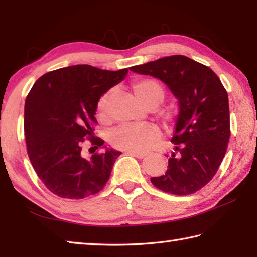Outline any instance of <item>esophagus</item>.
<instances>
[{"instance_id": "esophagus-1", "label": "esophagus", "mask_w": 257, "mask_h": 257, "mask_svg": "<svg viewBox=\"0 0 257 257\" xmlns=\"http://www.w3.org/2000/svg\"><path fill=\"white\" fill-rule=\"evenodd\" d=\"M127 153L130 154V155L135 156V158H137V159H144L145 156H146V154L143 153V152H133V151H128Z\"/></svg>"}]
</instances>
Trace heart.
Instances as JSON below:
<instances>
[{"instance_id": "heart-1", "label": "heart", "mask_w": 257, "mask_h": 257, "mask_svg": "<svg viewBox=\"0 0 257 257\" xmlns=\"http://www.w3.org/2000/svg\"><path fill=\"white\" fill-rule=\"evenodd\" d=\"M133 90L136 96L147 106H156L164 97L163 87L158 81L149 78L138 79L133 82ZM112 96V90H108L99 97L96 105V116L102 122H107L110 119L108 104ZM163 119L169 124L175 121V115L171 110L162 112ZM162 136L161 129L155 124H122L111 135V143L115 149L145 152L149 151Z\"/></svg>"}]
</instances>
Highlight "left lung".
I'll list each match as a JSON object with an SVG mask.
<instances>
[{
    "label": "left lung",
    "mask_w": 257,
    "mask_h": 257,
    "mask_svg": "<svg viewBox=\"0 0 257 257\" xmlns=\"http://www.w3.org/2000/svg\"><path fill=\"white\" fill-rule=\"evenodd\" d=\"M130 70L159 78L179 99L180 112L171 139L176 151L164 175L151 178L152 184L178 196L196 193L213 179L228 149L227 90L211 68L185 55L165 56Z\"/></svg>",
    "instance_id": "left-lung-1"
}]
</instances>
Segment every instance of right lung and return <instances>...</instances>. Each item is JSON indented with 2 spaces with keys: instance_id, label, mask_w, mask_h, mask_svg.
<instances>
[{
  "instance_id": "obj_1",
  "label": "right lung",
  "mask_w": 257,
  "mask_h": 257,
  "mask_svg": "<svg viewBox=\"0 0 257 257\" xmlns=\"http://www.w3.org/2000/svg\"><path fill=\"white\" fill-rule=\"evenodd\" d=\"M128 69L102 70L88 64L56 69L38 78L25 103V137L30 162L43 184L56 196L81 199L105 187L120 152L106 150L81 154L86 139L94 137L99 97L120 82Z\"/></svg>"
}]
</instances>
